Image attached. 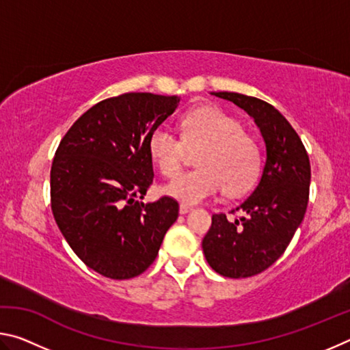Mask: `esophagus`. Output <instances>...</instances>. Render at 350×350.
I'll use <instances>...</instances> for the list:
<instances>
[{"instance_id": "34e87169", "label": "esophagus", "mask_w": 350, "mask_h": 350, "mask_svg": "<svg viewBox=\"0 0 350 350\" xmlns=\"http://www.w3.org/2000/svg\"><path fill=\"white\" fill-rule=\"evenodd\" d=\"M191 210H193V206H189V205H187V204H180V206H179L180 215H187V213H189Z\"/></svg>"}]
</instances>
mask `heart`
<instances>
[{"label":"heart","mask_w":350,"mask_h":350,"mask_svg":"<svg viewBox=\"0 0 350 350\" xmlns=\"http://www.w3.org/2000/svg\"><path fill=\"white\" fill-rule=\"evenodd\" d=\"M202 147L199 169L171 180L165 191L185 204H199L224 188L228 196L250 189L260 171L259 146L242 125L217 106H199L180 120V137L167 126L154 129L148 150L165 177H174L185 160V146Z\"/></svg>","instance_id":"1"}]
</instances>
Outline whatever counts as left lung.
<instances>
[{"instance_id":"left-lung-1","label":"left lung","mask_w":350,"mask_h":350,"mask_svg":"<svg viewBox=\"0 0 350 350\" xmlns=\"http://www.w3.org/2000/svg\"><path fill=\"white\" fill-rule=\"evenodd\" d=\"M254 118L265 142V165L253 193L228 217L216 213L202 241L206 262L225 278H248L269 269L286 252L309 204L310 162L292 125L264 100L213 92ZM241 212V217L235 213Z\"/></svg>"}]
</instances>
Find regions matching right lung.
<instances>
[{
	"mask_svg": "<svg viewBox=\"0 0 350 350\" xmlns=\"http://www.w3.org/2000/svg\"><path fill=\"white\" fill-rule=\"evenodd\" d=\"M179 100L151 92L102 100L69 128L55 151V222L77 256L111 280L144 273L179 216L170 196L140 202L154 177L148 140Z\"/></svg>",
	"mask_w": 350,
	"mask_h": 350,
	"instance_id": "1",
	"label": "right lung"
}]
</instances>
